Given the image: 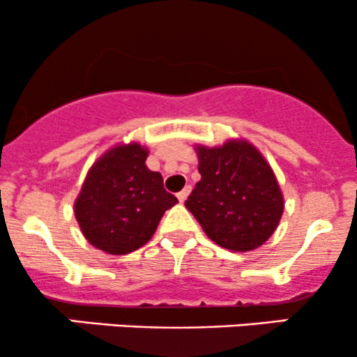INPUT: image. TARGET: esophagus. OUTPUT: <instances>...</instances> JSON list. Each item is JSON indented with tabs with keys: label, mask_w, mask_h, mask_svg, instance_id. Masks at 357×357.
<instances>
[{
	"label": "esophagus",
	"mask_w": 357,
	"mask_h": 357,
	"mask_svg": "<svg viewBox=\"0 0 357 357\" xmlns=\"http://www.w3.org/2000/svg\"><path fill=\"white\" fill-rule=\"evenodd\" d=\"M190 191H191V188L186 186V188H183V190L179 191L178 195H176V197H178V199H179V203H185L186 202V198H188V195H190Z\"/></svg>",
	"instance_id": "34e87169"
}]
</instances>
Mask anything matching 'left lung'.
Listing matches in <instances>:
<instances>
[{"mask_svg":"<svg viewBox=\"0 0 357 357\" xmlns=\"http://www.w3.org/2000/svg\"><path fill=\"white\" fill-rule=\"evenodd\" d=\"M202 179L185 206L215 244L249 252L273 236L284 198L273 167L259 149L244 139L222 146H195Z\"/></svg>","mask_w":357,"mask_h":357,"instance_id":"obj_1","label":"left lung"}]
</instances>
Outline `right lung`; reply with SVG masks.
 I'll list each match as a JSON object with an SVG mask.
<instances>
[{"instance_id":"obj_1","label":"right lung","mask_w":357,"mask_h":357,"mask_svg":"<svg viewBox=\"0 0 357 357\" xmlns=\"http://www.w3.org/2000/svg\"><path fill=\"white\" fill-rule=\"evenodd\" d=\"M149 149L139 142L116 144L98 158L74 202V215L86 241L121 256L146 245L164 211L178 203L160 172L146 166Z\"/></svg>"}]
</instances>
